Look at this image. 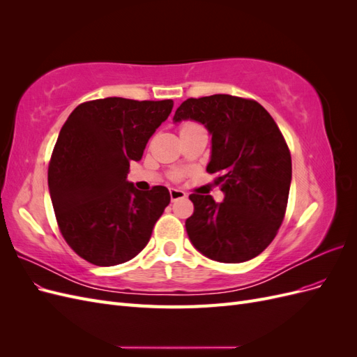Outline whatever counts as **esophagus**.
I'll use <instances>...</instances> for the list:
<instances>
[{
	"label": "esophagus",
	"instance_id": "34e87169",
	"mask_svg": "<svg viewBox=\"0 0 357 357\" xmlns=\"http://www.w3.org/2000/svg\"><path fill=\"white\" fill-rule=\"evenodd\" d=\"M169 197H171V201L174 202V201H178V199H183V198H186V193L183 192V190H180V189H169Z\"/></svg>",
	"mask_w": 357,
	"mask_h": 357
}]
</instances>
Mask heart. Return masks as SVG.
<instances>
[{"label":"heart","instance_id":"obj_1","mask_svg":"<svg viewBox=\"0 0 357 357\" xmlns=\"http://www.w3.org/2000/svg\"><path fill=\"white\" fill-rule=\"evenodd\" d=\"M195 126H199V125L193 123V122H185V123L180 126V132L181 131H186V129H190V128H195ZM181 177H183V172L181 171H176L174 174H172V178H174V180H180Z\"/></svg>","mask_w":357,"mask_h":357}]
</instances>
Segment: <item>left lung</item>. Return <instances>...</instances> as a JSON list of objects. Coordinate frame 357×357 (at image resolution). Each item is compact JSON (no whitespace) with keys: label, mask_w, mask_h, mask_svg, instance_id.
<instances>
[{"label":"left lung","mask_w":357,"mask_h":357,"mask_svg":"<svg viewBox=\"0 0 357 357\" xmlns=\"http://www.w3.org/2000/svg\"><path fill=\"white\" fill-rule=\"evenodd\" d=\"M186 119L210 131L207 172L225 193L220 204L210 195H189V238L213 261H250L273 243L284 219L291 180L286 139L261 104L240 96L188 98L174 114L176 122Z\"/></svg>","instance_id":"1"}]
</instances>
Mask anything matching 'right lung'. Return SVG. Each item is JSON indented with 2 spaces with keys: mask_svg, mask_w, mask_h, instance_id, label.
Listing matches in <instances>:
<instances>
[{
  "mask_svg": "<svg viewBox=\"0 0 357 357\" xmlns=\"http://www.w3.org/2000/svg\"><path fill=\"white\" fill-rule=\"evenodd\" d=\"M172 105V100L112 96L82 102L63 123L47 181L63 240L84 261L113 266L147 245L169 192L164 186L137 190L126 176Z\"/></svg>",
  "mask_w": 357,
  "mask_h": 357,
  "instance_id": "1",
  "label": "right lung"
}]
</instances>
